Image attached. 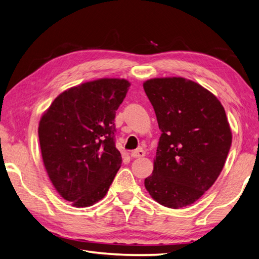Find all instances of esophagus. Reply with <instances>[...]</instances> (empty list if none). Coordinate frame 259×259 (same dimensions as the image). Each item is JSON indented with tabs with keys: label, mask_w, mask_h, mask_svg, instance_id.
<instances>
[{
	"label": "esophagus",
	"mask_w": 259,
	"mask_h": 259,
	"mask_svg": "<svg viewBox=\"0 0 259 259\" xmlns=\"http://www.w3.org/2000/svg\"><path fill=\"white\" fill-rule=\"evenodd\" d=\"M130 155H131V157H133V158H141V157H145L146 152L142 150V149H136L134 151H131Z\"/></svg>",
	"instance_id": "1"
}]
</instances>
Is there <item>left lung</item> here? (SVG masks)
Wrapping results in <instances>:
<instances>
[{
  "label": "left lung",
  "mask_w": 259,
  "mask_h": 259,
  "mask_svg": "<svg viewBox=\"0 0 259 259\" xmlns=\"http://www.w3.org/2000/svg\"><path fill=\"white\" fill-rule=\"evenodd\" d=\"M161 130L150 196L168 208L194 203L221 175L232 146L226 112L210 91L185 78H156L144 83Z\"/></svg>",
  "instance_id": "1"
}]
</instances>
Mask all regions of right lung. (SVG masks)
<instances>
[{"label": "right lung", "instance_id": "1", "mask_svg": "<svg viewBox=\"0 0 259 259\" xmlns=\"http://www.w3.org/2000/svg\"><path fill=\"white\" fill-rule=\"evenodd\" d=\"M129 87L124 79L85 82L59 95L42 115L43 163L54 188L74 207L101 200L121 166L114 118Z\"/></svg>", "mask_w": 259, "mask_h": 259}]
</instances>
